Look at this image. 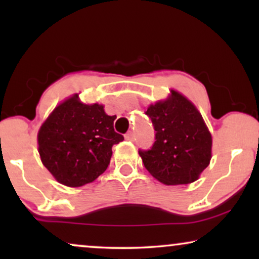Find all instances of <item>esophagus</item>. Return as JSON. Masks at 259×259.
Returning a JSON list of instances; mask_svg holds the SVG:
<instances>
[{
	"label": "esophagus",
	"mask_w": 259,
	"mask_h": 259,
	"mask_svg": "<svg viewBox=\"0 0 259 259\" xmlns=\"http://www.w3.org/2000/svg\"><path fill=\"white\" fill-rule=\"evenodd\" d=\"M125 139L128 140V141H133L134 140V132H132V131H130V132H127L125 134Z\"/></svg>",
	"instance_id": "34e87169"
}]
</instances>
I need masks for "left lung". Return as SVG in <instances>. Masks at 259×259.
I'll use <instances>...</instances> for the list:
<instances>
[{
    "label": "left lung",
    "mask_w": 259,
    "mask_h": 259,
    "mask_svg": "<svg viewBox=\"0 0 259 259\" xmlns=\"http://www.w3.org/2000/svg\"><path fill=\"white\" fill-rule=\"evenodd\" d=\"M145 114L155 131L152 147L139 150L145 168L166 185L197 180L210 164L212 138L192 102L172 91L167 100L151 105Z\"/></svg>",
    "instance_id": "1"
}]
</instances>
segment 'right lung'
Wrapping results in <instances>:
<instances>
[{
  "label": "right lung",
  "mask_w": 259,
  "mask_h": 259,
  "mask_svg": "<svg viewBox=\"0 0 259 259\" xmlns=\"http://www.w3.org/2000/svg\"><path fill=\"white\" fill-rule=\"evenodd\" d=\"M115 118L104 106L81 104L77 94L53 111L37 141L41 160L58 182L79 187L107 169L113 145L123 140L114 131Z\"/></svg>",
  "instance_id": "obj_1"
}]
</instances>
